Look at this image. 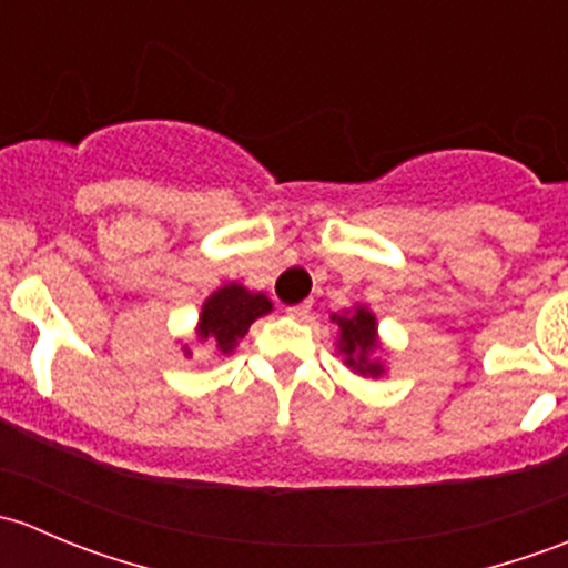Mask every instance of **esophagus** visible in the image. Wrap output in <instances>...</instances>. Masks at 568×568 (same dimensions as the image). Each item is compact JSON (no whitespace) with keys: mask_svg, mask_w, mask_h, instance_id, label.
<instances>
[{"mask_svg":"<svg viewBox=\"0 0 568 568\" xmlns=\"http://www.w3.org/2000/svg\"><path fill=\"white\" fill-rule=\"evenodd\" d=\"M311 307H313V302H300V305L285 307V313H288L291 318H305L307 313H311Z\"/></svg>","mask_w":568,"mask_h":568,"instance_id":"obj_1","label":"esophagus"}]
</instances>
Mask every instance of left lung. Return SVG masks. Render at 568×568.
Wrapping results in <instances>:
<instances>
[{
    "label": "left lung",
    "instance_id": "8db88e82",
    "mask_svg": "<svg viewBox=\"0 0 568 568\" xmlns=\"http://www.w3.org/2000/svg\"><path fill=\"white\" fill-rule=\"evenodd\" d=\"M341 326V352L346 354V363L359 374L379 376L382 365L368 363V354L376 348V318L365 307H357L354 313L332 316Z\"/></svg>",
    "mask_w": 568,
    "mask_h": 568
}]
</instances>
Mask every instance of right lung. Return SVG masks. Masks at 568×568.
Segmentation results:
<instances>
[{"label": "right lung", "mask_w": 568, "mask_h": 568, "mask_svg": "<svg viewBox=\"0 0 568 568\" xmlns=\"http://www.w3.org/2000/svg\"><path fill=\"white\" fill-rule=\"evenodd\" d=\"M272 311V302L263 294H250L242 285H225L209 296L200 313L197 335L214 343L222 354H231L233 346L247 335L250 324Z\"/></svg>", "instance_id": "1"}]
</instances>
